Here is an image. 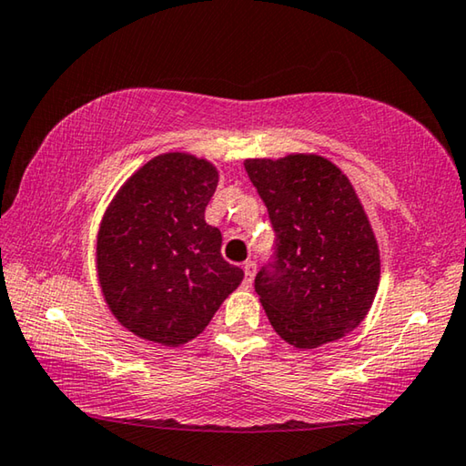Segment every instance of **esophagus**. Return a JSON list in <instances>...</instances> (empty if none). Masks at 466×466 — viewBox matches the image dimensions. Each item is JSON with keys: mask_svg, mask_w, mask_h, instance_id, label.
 <instances>
[{"mask_svg": "<svg viewBox=\"0 0 466 466\" xmlns=\"http://www.w3.org/2000/svg\"><path fill=\"white\" fill-rule=\"evenodd\" d=\"M244 287L252 285V279L257 275V262L255 260H247L244 262Z\"/></svg>", "mask_w": 466, "mask_h": 466, "instance_id": "1", "label": "esophagus"}]
</instances>
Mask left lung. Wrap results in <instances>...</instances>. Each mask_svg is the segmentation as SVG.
I'll use <instances>...</instances> for the list:
<instances>
[{
    "instance_id": "1",
    "label": "left lung",
    "mask_w": 466,
    "mask_h": 466,
    "mask_svg": "<svg viewBox=\"0 0 466 466\" xmlns=\"http://www.w3.org/2000/svg\"><path fill=\"white\" fill-rule=\"evenodd\" d=\"M275 230L255 289L275 332L318 349L352 332L375 299L380 262L365 209L340 168L318 155L248 158Z\"/></svg>"
}]
</instances>
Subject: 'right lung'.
I'll return each mask as SVG.
<instances>
[{"mask_svg": "<svg viewBox=\"0 0 466 466\" xmlns=\"http://www.w3.org/2000/svg\"><path fill=\"white\" fill-rule=\"evenodd\" d=\"M216 167L185 152L155 157L101 219L97 275L112 314L140 338L179 346L204 332L244 270L224 260L206 224Z\"/></svg>", "mask_w": 466, "mask_h": 466, "instance_id": "obj_1", "label": "right lung"}]
</instances>
